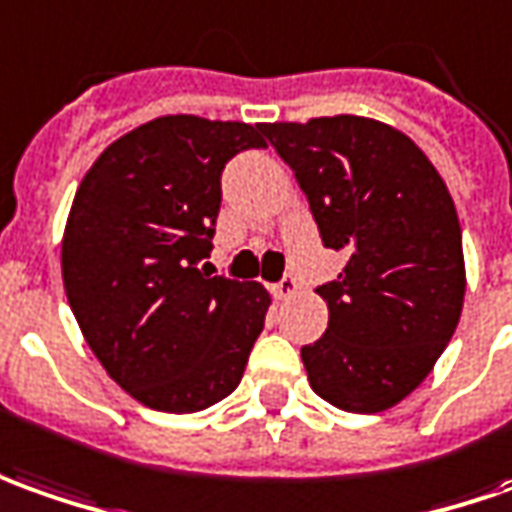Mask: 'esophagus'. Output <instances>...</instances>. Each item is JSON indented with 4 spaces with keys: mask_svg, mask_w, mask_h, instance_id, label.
Listing matches in <instances>:
<instances>
[{
    "mask_svg": "<svg viewBox=\"0 0 512 512\" xmlns=\"http://www.w3.org/2000/svg\"><path fill=\"white\" fill-rule=\"evenodd\" d=\"M298 290V278L292 276V273H284V278L276 284V295L278 298H292Z\"/></svg>",
    "mask_w": 512,
    "mask_h": 512,
    "instance_id": "1",
    "label": "esophagus"
}]
</instances>
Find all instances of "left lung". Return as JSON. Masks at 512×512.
<instances>
[{"mask_svg":"<svg viewBox=\"0 0 512 512\" xmlns=\"http://www.w3.org/2000/svg\"><path fill=\"white\" fill-rule=\"evenodd\" d=\"M309 200L326 248L348 256L320 284L329 329L301 359L317 396L382 412L429 376L463 312V231L418 144L362 116L262 125Z\"/></svg>","mask_w":512,"mask_h":512,"instance_id":"obj_1","label":"left lung"}]
</instances>
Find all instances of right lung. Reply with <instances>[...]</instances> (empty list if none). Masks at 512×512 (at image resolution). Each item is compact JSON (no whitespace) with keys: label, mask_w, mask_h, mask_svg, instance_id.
I'll return each mask as SVG.
<instances>
[{"label":"right lung","mask_w":512,"mask_h":512,"mask_svg":"<svg viewBox=\"0 0 512 512\" xmlns=\"http://www.w3.org/2000/svg\"><path fill=\"white\" fill-rule=\"evenodd\" d=\"M259 133L161 116L116 139L74 195L66 298L102 368L150 410L183 415L231 396L264 329L267 292L206 267L222 169L264 147Z\"/></svg>","instance_id":"add662e5"}]
</instances>
